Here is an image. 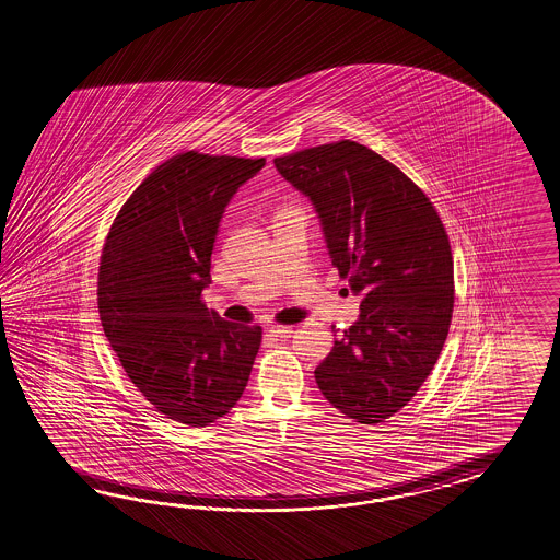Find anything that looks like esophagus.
<instances>
[{
  "instance_id": "1",
  "label": "esophagus",
  "mask_w": 560,
  "mask_h": 560,
  "mask_svg": "<svg viewBox=\"0 0 560 560\" xmlns=\"http://www.w3.org/2000/svg\"><path fill=\"white\" fill-rule=\"evenodd\" d=\"M269 334L271 336H279V338H287V336L293 334V328L291 326H271Z\"/></svg>"
}]
</instances>
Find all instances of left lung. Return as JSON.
Wrapping results in <instances>:
<instances>
[{"label": "left lung", "mask_w": 560, "mask_h": 560, "mask_svg": "<svg viewBox=\"0 0 560 560\" xmlns=\"http://www.w3.org/2000/svg\"><path fill=\"white\" fill-rule=\"evenodd\" d=\"M273 162L314 202L331 265L362 295L360 319L334 341L315 382L355 423H382L409 405L447 340V231L429 196L362 143L341 139Z\"/></svg>", "instance_id": "obj_1"}]
</instances>
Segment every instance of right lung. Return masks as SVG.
Here are the masks:
<instances>
[{"label":"right lung","mask_w":560,"mask_h":560,"mask_svg":"<svg viewBox=\"0 0 560 560\" xmlns=\"http://www.w3.org/2000/svg\"><path fill=\"white\" fill-rule=\"evenodd\" d=\"M265 158L184 151L127 198L101 250L96 303L125 374L153 409L190 427L226 415L243 396L262 340L208 312L202 289L232 194Z\"/></svg>","instance_id":"1"}]
</instances>
